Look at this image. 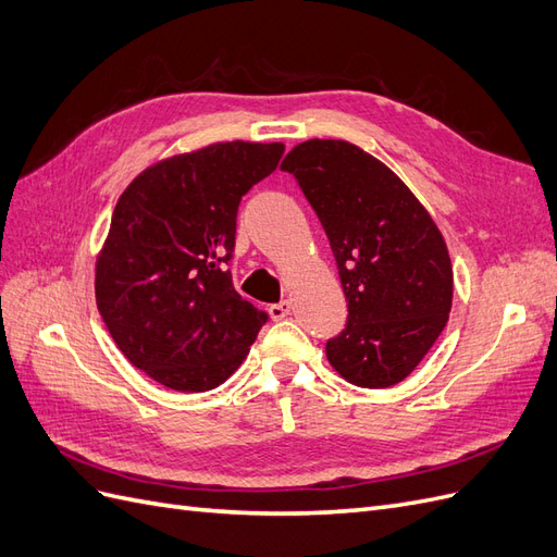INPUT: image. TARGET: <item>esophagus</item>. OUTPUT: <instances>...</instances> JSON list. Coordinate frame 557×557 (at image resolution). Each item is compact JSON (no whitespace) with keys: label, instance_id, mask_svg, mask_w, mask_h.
Masks as SVG:
<instances>
[{"label":"esophagus","instance_id":"esophagus-1","mask_svg":"<svg viewBox=\"0 0 557 557\" xmlns=\"http://www.w3.org/2000/svg\"><path fill=\"white\" fill-rule=\"evenodd\" d=\"M290 311H293V305L288 299H283V301H278V305L269 307V315H272L274 320H283L285 315H290Z\"/></svg>","mask_w":557,"mask_h":557}]
</instances>
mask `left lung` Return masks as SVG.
<instances>
[{
  "instance_id": "8db88e82",
  "label": "left lung",
  "mask_w": 557,
  "mask_h": 557,
  "mask_svg": "<svg viewBox=\"0 0 557 557\" xmlns=\"http://www.w3.org/2000/svg\"><path fill=\"white\" fill-rule=\"evenodd\" d=\"M281 170L309 199L339 269L346 327L327 339L348 383L407 379L440 339L453 301V267L440 227L383 162L339 139L295 146Z\"/></svg>"
}]
</instances>
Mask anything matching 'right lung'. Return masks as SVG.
<instances>
[{
  "mask_svg": "<svg viewBox=\"0 0 557 557\" xmlns=\"http://www.w3.org/2000/svg\"><path fill=\"white\" fill-rule=\"evenodd\" d=\"M283 150L213 144L148 166L117 199L97 258V309L123 356L172 391L227 381L267 323L227 264L242 197Z\"/></svg>",
  "mask_w": 557,
  "mask_h": 557,
  "instance_id": "obj_1",
  "label": "right lung"
}]
</instances>
